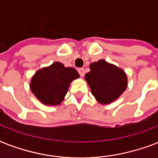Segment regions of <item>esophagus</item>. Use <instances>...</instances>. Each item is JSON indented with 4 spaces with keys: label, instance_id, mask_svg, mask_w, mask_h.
Segmentation results:
<instances>
[{
    "label": "esophagus",
    "instance_id": "esophagus-1",
    "mask_svg": "<svg viewBox=\"0 0 158 158\" xmlns=\"http://www.w3.org/2000/svg\"><path fill=\"white\" fill-rule=\"evenodd\" d=\"M79 75L81 76V77H84V75H85V69H79Z\"/></svg>",
    "mask_w": 158,
    "mask_h": 158
}]
</instances>
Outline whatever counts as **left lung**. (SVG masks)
I'll list each match as a JSON object with an SVG mask.
<instances>
[{"label": "left lung", "instance_id": "8db88e82", "mask_svg": "<svg viewBox=\"0 0 158 158\" xmlns=\"http://www.w3.org/2000/svg\"><path fill=\"white\" fill-rule=\"evenodd\" d=\"M85 79L96 100L102 105L115 102L128 86L126 73L104 59L90 63Z\"/></svg>", "mask_w": 158, "mask_h": 158}]
</instances>
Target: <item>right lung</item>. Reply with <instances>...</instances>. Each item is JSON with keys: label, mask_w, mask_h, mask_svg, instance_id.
<instances>
[{"label": "right lung", "mask_w": 158, "mask_h": 158, "mask_svg": "<svg viewBox=\"0 0 158 158\" xmlns=\"http://www.w3.org/2000/svg\"><path fill=\"white\" fill-rule=\"evenodd\" d=\"M79 78L73 68H66L55 62L37 70L29 83V87L37 99L45 106H58L63 102L73 80Z\"/></svg>", "instance_id": "1"}]
</instances>
